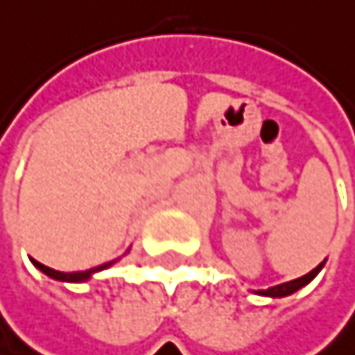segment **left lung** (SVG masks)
<instances>
[{"mask_svg":"<svg viewBox=\"0 0 355 355\" xmlns=\"http://www.w3.org/2000/svg\"><path fill=\"white\" fill-rule=\"evenodd\" d=\"M324 263H326V261H322L315 269H311L309 273L297 277V280H291V282H284V284H275V286H269V288H265V291H252V293H254V295H261V297H271V299H282V297L295 295L297 291H301L303 286H307V284L313 280V277L322 271Z\"/></svg>","mask_w":355,"mask_h":355,"instance_id":"left-lung-1","label":"left lung"}]
</instances>
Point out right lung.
Segmentation results:
<instances>
[{"label":"right lung","mask_w":355,"mask_h":355,"mask_svg":"<svg viewBox=\"0 0 355 355\" xmlns=\"http://www.w3.org/2000/svg\"><path fill=\"white\" fill-rule=\"evenodd\" d=\"M31 263H33L42 273H46L48 277H52V280H56V282L82 284V282H88L94 273H98V271H103V269L111 267L113 263H117V259H115V261H109V263H105V265H98V267H94V269H88V271H71V273H69V271H56V269H52V267H46V265L37 263L35 259H31Z\"/></svg>","instance_id":"add662e5"}]
</instances>
